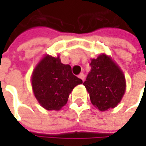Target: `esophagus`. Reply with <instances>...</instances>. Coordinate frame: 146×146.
I'll return each mask as SVG.
<instances>
[{
	"instance_id": "34e87169",
	"label": "esophagus",
	"mask_w": 146,
	"mask_h": 146,
	"mask_svg": "<svg viewBox=\"0 0 146 146\" xmlns=\"http://www.w3.org/2000/svg\"><path fill=\"white\" fill-rule=\"evenodd\" d=\"M79 78L81 79L83 81H84V80H85V76H84V73H80V74L79 75Z\"/></svg>"
}]
</instances>
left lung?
Listing matches in <instances>:
<instances>
[{
  "instance_id": "1",
  "label": "left lung",
  "mask_w": 146,
  "mask_h": 146,
  "mask_svg": "<svg viewBox=\"0 0 146 146\" xmlns=\"http://www.w3.org/2000/svg\"><path fill=\"white\" fill-rule=\"evenodd\" d=\"M91 70L84 82L90 100L101 111L114 108L125 92V78L119 67L110 58L101 55L93 59Z\"/></svg>"
}]
</instances>
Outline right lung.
<instances>
[{"mask_svg": "<svg viewBox=\"0 0 146 146\" xmlns=\"http://www.w3.org/2000/svg\"><path fill=\"white\" fill-rule=\"evenodd\" d=\"M81 79L73 75L70 65H64L58 58L47 55L32 73L31 84L35 97L44 108L60 110L65 106L69 94Z\"/></svg>", "mask_w": 146, "mask_h": 146, "instance_id": "1", "label": "right lung"}]
</instances>
